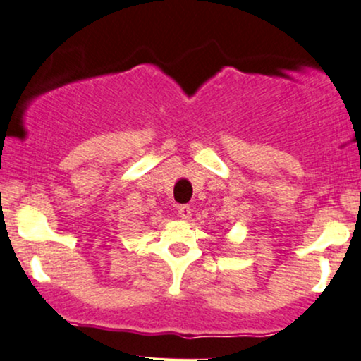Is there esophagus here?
<instances>
[{
  "instance_id": "esophagus-1",
  "label": "esophagus",
  "mask_w": 361,
  "mask_h": 361,
  "mask_svg": "<svg viewBox=\"0 0 361 361\" xmlns=\"http://www.w3.org/2000/svg\"><path fill=\"white\" fill-rule=\"evenodd\" d=\"M177 214H179V217L182 219H189L192 214V209L189 205H179V207H177Z\"/></svg>"
}]
</instances>
